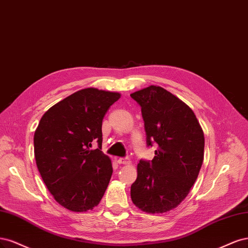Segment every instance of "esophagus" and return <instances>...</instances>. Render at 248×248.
Returning <instances> with one entry per match:
<instances>
[{"mask_svg": "<svg viewBox=\"0 0 248 248\" xmlns=\"http://www.w3.org/2000/svg\"><path fill=\"white\" fill-rule=\"evenodd\" d=\"M117 163L121 164V165H129V164H131V161L126 157H119L117 159Z\"/></svg>", "mask_w": 248, "mask_h": 248, "instance_id": "esophagus-1", "label": "esophagus"}]
</instances>
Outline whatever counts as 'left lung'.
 <instances>
[{
  "label": "left lung",
  "instance_id": "left-lung-1",
  "mask_svg": "<svg viewBox=\"0 0 248 248\" xmlns=\"http://www.w3.org/2000/svg\"><path fill=\"white\" fill-rule=\"evenodd\" d=\"M141 107L153 161L141 159L131 186L133 203L147 213L170 211L186 199L204 159V133L186 103L161 86L131 93Z\"/></svg>",
  "mask_w": 248,
  "mask_h": 248
}]
</instances>
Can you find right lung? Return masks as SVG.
Wrapping results in <instances>:
<instances>
[{
  "label": "right lung",
  "instance_id": "right-lung-1",
  "mask_svg": "<svg viewBox=\"0 0 248 248\" xmlns=\"http://www.w3.org/2000/svg\"><path fill=\"white\" fill-rule=\"evenodd\" d=\"M121 93L93 87L57 103L40 119L34 135L36 164L59 204L74 212L98 206L112 175L102 153V122ZM97 150H91L92 142Z\"/></svg>",
  "mask_w": 248,
  "mask_h": 248
}]
</instances>
